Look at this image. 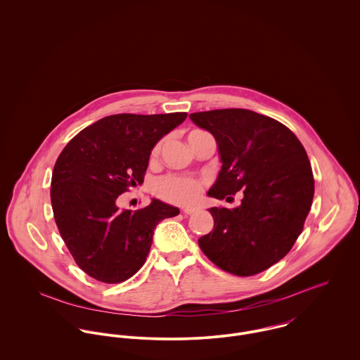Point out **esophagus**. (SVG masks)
<instances>
[{"label": "esophagus", "mask_w": 360, "mask_h": 360, "mask_svg": "<svg viewBox=\"0 0 360 360\" xmlns=\"http://www.w3.org/2000/svg\"><path fill=\"white\" fill-rule=\"evenodd\" d=\"M183 212H184L186 214H194V213L198 212V207H194V206H193V207H184Z\"/></svg>", "instance_id": "obj_1"}]
</instances>
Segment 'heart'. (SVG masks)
Instances as JSON below:
<instances>
[{
	"mask_svg": "<svg viewBox=\"0 0 360 360\" xmlns=\"http://www.w3.org/2000/svg\"><path fill=\"white\" fill-rule=\"evenodd\" d=\"M197 133H202L201 130H193L188 137H193ZM162 144L158 143L153 148L151 159L154 160L160 153ZM204 181L201 179L188 177V176H177V174H166L155 181L154 193L163 201L177 204V205H190L195 202L202 190Z\"/></svg>",
	"mask_w": 360,
	"mask_h": 360,
	"instance_id": "obj_1",
	"label": "heart"
}]
</instances>
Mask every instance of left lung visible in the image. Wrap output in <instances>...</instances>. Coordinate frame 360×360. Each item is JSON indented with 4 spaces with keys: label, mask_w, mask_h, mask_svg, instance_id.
Returning <instances> with one entry per match:
<instances>
[{
    "label": "left lung",
    "mask_w": 360,
    "mask_h": 360,
    "mask_svg": "<svg viewBox=\"0 0 360 360\" xmlns=\"http://www.w3.org/2000/svg\"><path fill=\"white\" fill-rule=\"evenodd\" d=\"M190 117L213 134L223 163L207 195L244 194L238 207L209 209L214 224L198 240L200 248L224 271L257 274L285 257L304 230L314 194L307 151L287 126L248 109Z\"/></svg>",
    "instance_id": "8db88e82"
}]
</instances>
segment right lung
<instances>
[{
  "instance_id": "1",
  "label": "right lung",
  "mask_w": 360,
  "mask_h": 360,
  "mask_svg": "<svg viewBox=\"0 0 360 360\" xmlns=\"http://www.w3.org/2000/svg\"><path fill=\"white\" fill-rule=\"evenodd\" d=\"M186 112L106 116L76 134L58 156L51 205L59 234L90 277L116 284L136 274L148 257L156 224L179 209L153 200L119 209V195L144 181L155 144Z\"/></svg>"
}]
</instances>
